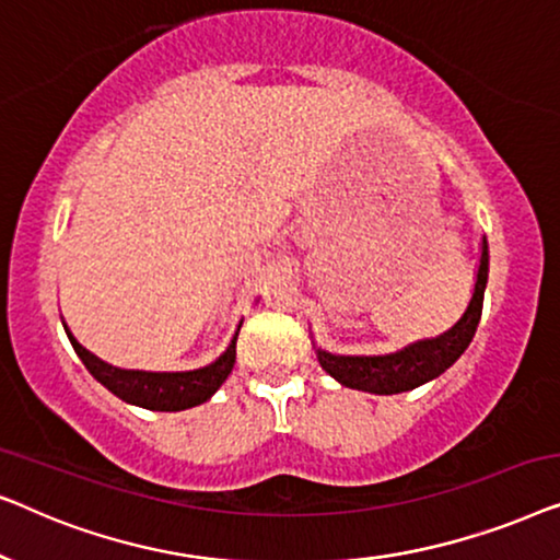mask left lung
I'll list each match as a JSON object with an SVG mask.
<instances>
[{"instance_id":"left-lung-1","label":"left lung","mask_w":560,"mask_h":560,"mask_svg":"<svg viewBox=\"0 0 560 560\" xmlns=\"http://www.w3.org/2000/svg\"><path fill=\"white\" fill-rule=\"evenodd\" d=\"M489 275V247L487 236L481 240V255L477 265L474 290L462 318L454 326L431 339H418L405 343L402 349L387 351V354H331V351L316 347L318 364L326 374L343 387L362 389L372 395H397L416 389L431 382L448 370L458 357L464 354L477 331L481 318V303H485V288Z\"/></svg>"}]
</instances>
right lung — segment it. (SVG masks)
Wrapping results in <instances>:
<instances>
[{"label": "right lung", "instance_id": "1", "mask_svg": "<svg viewBox=\"0 0 560 560\" xmlns=\"http://www.w3.org/2000/svg\"><path fill=\"white\" fill-rule=\"evenodd\" d=\"M63 328L68 334V341L73 343L75 354L83 362V366L91 372V377L109 389L112 395H117L119 400L144 410H158V412H178L196 408L206 400H211L213 393L224 385L229 374L234 370L236 362V336H240L242 324L236 326V331L229 341V347L213 359L211 364L198 366V370L188 372H148V370H121L114 366L96 354H91L89 349H83L71 328Z\"/></svg>", "mask_w": 560, "mask_h": 560}]
</instances>
